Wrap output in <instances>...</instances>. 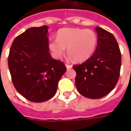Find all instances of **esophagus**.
I'll return each instance as SVG.
<instances>
[{
  "mask_svg": "<svg viewBox=\"0 0 131 131\" xmlns=\"http://www.w3.org/2000/svg\"><path fill=\"white\" fill-rule=\"evenodd\" d=\"M66 67L67 69H71L72 67V66L70 65V64H66Z\"/></svg>",
  "mask_w": 131,
  "mask_h": 131,
  "instance_id": "34e87169",
  "label": "esophagus"
}]
</instances>
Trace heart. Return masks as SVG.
<instances>
[{"mask_svg": "<svg viewBox=\"0 0 131 131\" xmlns=\"http://www.w3.org/2000/svg\"><path fill=\"white\" fill-rule=\"evenodd\" d=\"M97 44V36L91 29L63 28L57 33V39L49 43L52 56L60 59L67 48L70 57L77 62H83L93 54Z\"/></svg>", "mask_w": 131, "mask_h": 131, "instance_id": "heart-1", "label": "heart"}]
</instances>
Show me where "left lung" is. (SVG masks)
Returning <instances> with one entry per match:
<instances>
[{
    "instance_id": "8db88e82",
    "label": "left lung",
    "mask_w": 131,
    "mask_h": 131,
    "mask_svg": "<svg viewBox=\"0 0 131 131\" xmlns=\"http://www.w3.org/2000/svg\"><path fill=\"white\" fill-rule=\"evenodd\" d=\"M97 44L93 54L79 65L73 66L77 72L75 84L79 93L91 99H99L112 91L118 82L121 54L118 43L111 33L95 28Z\"/></svg>"
}]
</instances>
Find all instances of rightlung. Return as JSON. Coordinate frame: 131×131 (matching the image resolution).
<instances>
[{"label":"right lung","instance_id":"1","mask_svg":"<svg viewBox=\"0 0 131 131\" xmlns=\"http://www.w3.org/2000/svg\"><path fill=\"white\" fill-rule=\"evenodd\" d=\"M48 27H31L15 38L8 56L13 85L29 101L42 102L54 96L67 70L49 52Z\"/></svg>","mask_w":131,"mask_h":131}]
</instances>
